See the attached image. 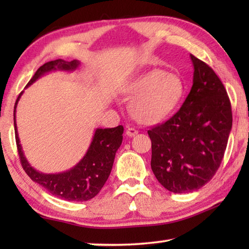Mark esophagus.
<instances>
[{
	"label": "esophagus",
	"instance_id": "esophagus-1",
	"mask_svg": "<svg viewBox=\"0 0 249 249\" xmlns=\"http://www.w3.org/2000/svg\"><path fill=\"white\" fill-rule=\"evenodd\" d=\"M137 134H138V130L133 127H127V129H126V135H127L128 137H134L136 136Z\"/></svg>",
	"mask_w": 249,
	"mask_h": 249
}]
</instances>
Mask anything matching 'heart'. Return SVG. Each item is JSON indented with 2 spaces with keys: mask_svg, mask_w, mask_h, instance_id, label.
Wrapping results in <instances>:
<instances>
[{
  "mask_svg": "<svg viewBox=\"0 0 249 249\" xmlns=\"http://www.w3.org/2000/svg\"><path fill=\"white\" fill-rule=\"evenodd\" d=\"M125 91L129 98H134L129 105L134 119L153 125L169 119L179 108L185 88L178 73L155 68L130 80Z\"/></svg>",
  "mask_w": 249,
  "mask_h": 249,
  "instance_id": "obj_1",
  "label": "heart"
}]
</instances>
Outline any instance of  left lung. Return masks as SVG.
<instances>
[{
    "instance_id": "8db88e82",
    "label": "left lung",
    "mask_w": 249,
    "mask_h": 249,
    "mask_svg": "<svg viewBox=\"0 0 249 249\" xmlns=\"http://www.w3.org/2000/svg\"><path fill=\"white\" fill-rule=\"evenodd\" d=\"M193 84L182 107L166 123L148 130L151 170L168 191L188 193L209 182L224 156L231 107L213 69L190 54Z\"/></svg>"
}]
</instances>
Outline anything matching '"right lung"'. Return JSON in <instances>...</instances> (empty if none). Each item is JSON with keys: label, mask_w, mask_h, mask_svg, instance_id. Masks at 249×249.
I'll list each match as a JSON object with an SVG mask.
<instances>
[{"label": "right lung", "mask_w": 249, "mask_h": 249, "mask_svg": "<svg viewBox=\"0 0 249 249\" xmlns=\"http://www.w3.org/2000/svg\"><path fill=\"white\" fill-rule=\"evenodd\" d=\"M79 60L66 61L56 59L46 62L39 67L33 78L29 80L26 88L37 81L40 77L53 71H67L71 72L78 69ZM24 92V91H23ZM20 92L14 107V127L15 138L18 145L20 162L24 170L34 182L44 187L50 195L66 201L82 202L91 200L103 188L104 183L111 174L115 154L123 141L124 127L122 125L112 128H96L94 130L92 142L86 155L77 165L70 169L58 172V174H44L34 168L25 157L20 145L18 125H16V107L22 96Z\"/></svg>", "instance_id": "obj_1"}]
</instances>
